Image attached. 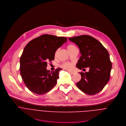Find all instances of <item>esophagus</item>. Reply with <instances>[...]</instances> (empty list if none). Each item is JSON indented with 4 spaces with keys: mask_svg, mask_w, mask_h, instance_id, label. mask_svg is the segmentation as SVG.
I'll return each mask as SVG.
<instances>
[{
    "mask_svg": "<svg viewBox=\"0 0 126 126\" xmlns=\"http://www.w3.org/2000/svg\"><path fill=\"white\" fill-rule=\"evenodd\" d=\"M69 73H70V74H74L75 73V72H74V71H69V70H68L67 71Z\"/></svg>",
    "mask_w": 126,
    "mask_h": 126,
    "instance_id": "34e87169",
    "label": "esophagus"
}]
</instances>
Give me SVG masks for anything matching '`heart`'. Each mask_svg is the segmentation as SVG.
I'll use <instances>...</instances> for the list:
<instances>
[{"label": "heart", "mask_w": 126, "mask_h": 126, "mask_svg": "<svg viewBox=\"0 0 126 126\" xmlns=\"http://www.w3.org/2000/svg\"><path fill=\"white\" fill-rule=\"evenodd\" d=\"M75 49H77L76 47L74 45H73L72 44H69L67 47V50L68 51V52L69 53H70L71 51H72L73 50H74ZM56 54H57V52L56 53ZM73 66V64L72 63H69V62L64 63L61 65V66L63 68L66 69H71L72 68Z\"/></svg>", "instance_id": "obj_1"}]
</instances>
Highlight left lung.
<instances>
[{
  "label": "left lung",
  "instance_id": "left-lung-1",
  "mask_svg": "<svg viewBox=\"0 0 126 126\" xmlns=\"http://www.w3.org/2000/svg\"><path fill=\"white\" fill-rule=\"evenodd\" d=\"M68 39L80 49L81 56L76 67L80 69L89 68L88 72H80L81 79L76 86L89 95L99 93L110 78L112 63L108 51L99 41L89 35H80Z\"/></svg>",
  "mask_w": 126,
  "mask_h": 126
}]
</instances>
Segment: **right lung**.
<instances>
[{"mask_svg":"<svg viewBox=\"0 0 126 126\" xmlns=\"http://www.w3.org/2000/svg\"><path fill=\"white\" fill-rule=\"evenodd\" d=\"M67 40L64 37L44 34L26 45L20 58V70L23 80L31 91L42 94L56 85L62 69L48 70L47 62L54 60L56 51Z\"/></svg>","mask_w":126,"mask_h":126,"instance_id":"add662e5","label":"right lung"}]
</instances>
